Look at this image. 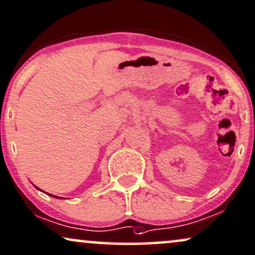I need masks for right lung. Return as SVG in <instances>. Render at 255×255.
I'll list each match as a JSON object with an SVG mask.
<instances>
[{
  "label": "right lung",
  "instance_id": "1",
  "mask_svg": "<svg viewBox=\"0 0 255 255\" xmlns=\"http://www.w3.org/2000/svg\"><path fill=\"white\" fill-rule=\"evenodd\" d=\"M36 188H37V190H39L38 187H36ZM39 191H42V190H39ZM49 196H51V197H54V198H58V197H56V196H52V194H49Z\"/></svg>",
  "mask_w": 255,
  "mask_h": 255
}]
</instances>
